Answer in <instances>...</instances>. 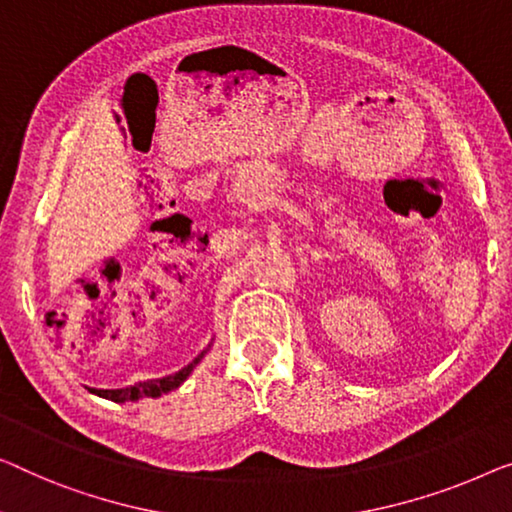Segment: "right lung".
<instances>
[{
  "mask_svg": "<svg viewBox=\"0 0 512 512\" xmlns=\"http://www.w3.org/2000/svg\"><path fill=\"white\" fill-rule=\"evenodd\" d=\"M211 347V345H209ZM207 349H202L200 354H197L193 361L188 365H183L181 370L172 372V375H165V377H158V379H147V381H137L133 386H124V388H89V393L98 395V398H105V400H112V402H135V400H142V398H160V395L174 391V388H179L183 381L190 377V372L195 370V365L202 361L204 354L209 352Z\"/></svg>",
  "mask_w": 512,
  "mask_h": 512,
  "instance_id": "1",
  "label": "right lung"
}]
</instances>
